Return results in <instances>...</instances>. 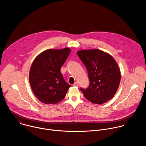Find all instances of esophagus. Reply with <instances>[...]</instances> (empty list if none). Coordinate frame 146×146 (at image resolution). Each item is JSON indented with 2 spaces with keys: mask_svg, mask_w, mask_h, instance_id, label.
Here are the masks:
<instances>
[{
  "mask_svg": "<svg viewBox=\"0 0 146 146\" xmlns=\"http://www.w3.org/2000/svg\"><path fill=\"white\" fill-rule=\"evenodd\" d=\"M73 86H76V87H77V86H78V83L77 82H74V84H73Z\"/></svg>",
  "mask_w": 146,
  "mask_h": 146,
  "instance_id": "1",
  "label": "esophagus"
}]
</instances>
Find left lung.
Instances as JSON below:
<instances>
[{
	"instance_id": "left-lung-1",
	"label": "left lung",
	"mask_w": 146,
	"mask_h": 146,
	"mask_svg": "<svg viewBox=\"0 0 146 146\" xmlns=\"http://www.w3.org/2000/svg\"><path fill=\"white\" fill-rule=\"evenodd\" d=\"M77 53L87 69L90 82L88 88H80L85 98L100 105L112 99L121 80L120 70L115 59L98 49L82 50Z\"/></svg>"
}]
</instances>
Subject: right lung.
I'll use <instances>...</instances> for the list:
<instances>
[{
	"label": "right lung",
	"mask_w": 146,
	"mask_h": 146,
	"mask_svg": "<svg viewBox=\"0 0 146 146\" xmlns=\"http://www.w3.org/2000/svg\"><path fill=\"white\" fill-rule=\"evenodd\" d=\"M71 50L48 49L38 55L31 65L29 80L36 97L44 104H56L62 100L71 87L60 72Z\"/></svg>",
	"instance_id": "add662e5"
}]
</instances>
